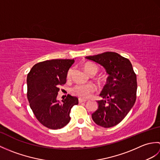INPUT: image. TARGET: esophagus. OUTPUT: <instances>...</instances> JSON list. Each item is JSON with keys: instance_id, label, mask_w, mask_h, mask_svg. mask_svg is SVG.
Wrapping results in <instances>:
<instances>
[{"instance_id": "1", "label": "esophagus", "mask_w": 160, "mask_h": 160, "mask_svg": "<svg viewBox=\"0 0 160 160\" xmlns=\"http://www.w3.org/2000/svg\"><path fill=\"white\" fill-rule=\"evenodd\" d=\"M87 100L85 99H82V98H79V100H78V102H79V103H82V102H85Z\"/></svg>"}]
</instances>
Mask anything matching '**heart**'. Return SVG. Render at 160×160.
Returning a JSON list of instances; mask_svg holds the SVG:
<instances>
[{"mask_svg":"<svg viewBox=\"0 0 160 160\" xmlns=\"http://www.w3.org/2000/svg\"><path fill=\"white\" fill-rule=\"evenodd\" d=\"M84 69L86 72L89 74L90 76H95L98 71V67L96 64L92 63H86L84 64ZM72 73V69H69L68 71L67 77L69 78L71 74ZM96 91V87L93 84H87V85H81L78 84L73 87L71 89V92L75 96L80 97L81 98H89L94 91Z\"/></svg>","mask_w":160,"mask_h":160,"instance_id":"obj_1","label":"heart"}]
</instances>
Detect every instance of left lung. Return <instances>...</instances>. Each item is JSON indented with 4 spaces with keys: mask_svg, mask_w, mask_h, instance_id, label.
Masks as SVG:
<instances>
[{
    "mask_svg": "<svg viewBox=\"0 0 160 160\" xmlns=\"http://www.w3.org/2000/svg\"><path fill=\"white\" fill-rule=\"evenodd\" d=\"M85 58L102 66L108 77L97 101L98 109L91 115L98 126L110 128L127 116L136 100L137 77L128 59L115 52H104Z\"/></svg>",
    "mask_w": 160,
    "mask_h": 160,
    "instance_id": "left-lung-1",
    "label": "left lung"
}]
</instances>
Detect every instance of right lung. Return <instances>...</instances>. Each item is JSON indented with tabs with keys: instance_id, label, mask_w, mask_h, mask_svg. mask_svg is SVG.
<instances>
[{
	"instance_id": "right-lung-1",
	"label": "right lung",
	"mask_w": 160,
	"mask_h": 160,
	"mask_svg": "<svg viewBox=\"0 0 160 160\" xmlns=\"http://www.w3.org/2000/svg\"><path fill=\"white\" fill-rule=\"evenodd\" d=\"M74 59H53L36 64L27 78L28 99L37 120L45 127L58 129L69 123L70 111L78 104V98L68 94L57 100L59 87L66 83Z\"/></svg>"
}]
</instances>
